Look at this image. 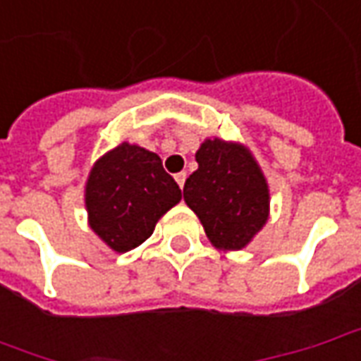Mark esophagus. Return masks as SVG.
I'll use <instances>...</instances> for the list:
<instances>
[{
    "label": "esophagus",
    "instance_id": "1",
    "mask_svg": "<svg viewBox=\"0 0 361 361\" xmlns=\"http://www.w3.org/2000/svg\"><path fill=\"white\" fill-rule=\"evenodd\" d=\"M173 178H176V181H178V185H180V188L183 189V183H185V178H188V173L180 172V173H176Z\"/></svg>",
    "mask_w": 361,
    "mask_h": 361
}]
</instances>
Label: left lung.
I'll return each instance as SVG.
<instances>
[{
    "mask_svg": "<svg viewBox=\"0 0 361 361\" xmlns=\"http://www.w3.org/2000/svg\"><path fill=\"white\" fill-rule=\"evenodd\" d=\"M199 168L185 180L183 199L219 250L238 251L269 219V185L243 145L207 139L197 150Z\"/></svg>",
    "mask_w": 361,
    "mask_h": 361,
    "instance_id": "1",
    "label": "left lung"
}]
</instances>
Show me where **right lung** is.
Segmentation results:
<instances>
[{
  "label": "right lung",
  "instance_id": "add662e5",
  "mask_svg": "<svg viewBox=\"0 0 361 361\" xmlns=\"http://www.w3.org/2000/svg\"><path fill=\"white\" fill-rule=\"evenodd\" d=\"M180 199V185L160 157L129 142L96 160L85 188L90 228L118 253L150 238L158 219Z\"/></svg>",
  "mask_w": 361,
  "mask_h": 361
}]
</instances>
